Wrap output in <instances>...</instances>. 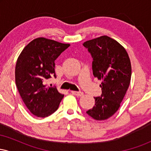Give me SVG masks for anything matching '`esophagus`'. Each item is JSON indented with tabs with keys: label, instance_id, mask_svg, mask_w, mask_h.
<instances>
[{
	"label": "esophagus",
	"instance_id": "obj_1",
	"mask_svg": "<svg viewBox=\"0 0 151 151\" xmlns=\"http://www.w3.org/2000/svg\"><path fill=\"white\" fill-rule=\"evenodd\" d=\"M72 92V94L75 95V96H81L83 94H84V93L81 92V91H71Z\"/></svg>",
	"mask_w": 151,
	"mask_h": 151
}]
</instances>
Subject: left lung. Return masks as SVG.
Masks as SVG:
<instances>
[{"instance_id":"obj_1","label":"left lung","mask_w":151,"mask_h":151,"mask_svg":"<svg viewBox=\"0 0 151 151\" xmlns=\"http://www.w3.org/2000/svg\"><path fill=\"white\" fill-rule=\"evenodd\" d=\"M93 58L94 77L101 81V96L86 113L96 121H104L119 110L129 89L131 65L127 52L116 40L103 35L84 42Z\"/></svg>"}]
</instances>
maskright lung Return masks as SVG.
<instances>
[{
    "label": "right lung",
    "instance_id": "obj_1",
    "mask_svg": "<svg viewBox=\"0 0 151 151\" xmlns=\"http://www.w3.org/2000/svg\"><path fill=\"white\" fill-rule=\"evenodd\" d=\"M70 46L45 37L31 41L22 50L15 65V84L28 110L45 118L56 111L64 95L47 86V80L55 73V61Z\"/></svg>",
    "mask_w": 151,
    "mask_h": 151
}]
</instances>
